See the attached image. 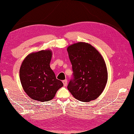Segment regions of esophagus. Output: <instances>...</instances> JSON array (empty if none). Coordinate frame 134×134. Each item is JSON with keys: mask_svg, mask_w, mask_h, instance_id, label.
I'll return each instance as SVG.
<instances>
[{"mask_svg": "<svg viewBox=\"0 0 134 134\" xmlns=\"http://www.w3.org/2000/svg\"><path fill=\"white\" fill-rule=\"evenodd\" d=\"M62 82H63V84H64V86H67V83H68V80H67L66 79H65V80H63Z\"/></svg>", "mask_w": 134, "mask_h": 134, "instance_id": "esophagus-1", "label": "esophagus"}]
</instances>
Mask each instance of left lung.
Wrapping results in <instances>:
<instances>
[{"mask_svg": "<svg viewBox=\"0 0 134 134\" xmlns=\"http://www.w3.org/2000/svg\"><path fill=\"white\" fill-rule=\"evenodd\" d=\"M67 51L73 70L68 90L75 98L83 102L96 99L107 82L104 59L95 48L85 42L70 45Z\"/></svg>", "mask_w": 134, "mask_h": 134, "instance_id": "left-lung-1", "label": "left lung"}]
</instances>
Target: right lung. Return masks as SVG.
Segmentation results:
<instances>
[{
  "instance_id": "obj_1",
  "label": "right lung",
  "mask_w": 134,
  "mask_h": 134,
  "mask_svg": "<svg viewBox=\"0 0 134 134\" xmlns=\"http://www.w3.org/2000/svg\"><path fill=\"white\" fill-rule=\"evenodd\" d=\"M49 50L32 53L25 58L20 69V79L25 92L34 100L48 102L63 86L49 66Z\"/></svg>"
}]
</instances>
